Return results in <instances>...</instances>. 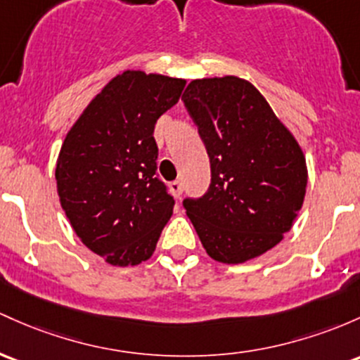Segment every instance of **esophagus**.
<instances>
[{"label":"esophagus","instance_id":"esophagus-1","mask_svg":"<svg viewBox=\"0 0 360 360\" xmlns=\"http://www.w3.org/2000/svg\"><path fill=\"white\" fill-rule=\"evenodd\" d=\"M169 191L172 193L174 198H181V195H183V183H181V181H172V183L169 184Z\"/></svg>","mask_w":360,"mask_h":360}]
</instances>
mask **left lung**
<instances>
[{
	"label": "left lung",
	"instance_id": "8db88e82",
	"mask_svg": "<svg viewBox=\"0 0 360 360\" xmlns=\"http://www.w3.org/2000/svg\"><path fill=\"white\" fill-rule=\"evenodd\" d=\"M210 157L212 183L183 201L208 256L238 264L290 231L307 186L306 159L255 85L239 77L193 80L183 94Z\"/></svg>",
	"mask_w": 360,
	"mask_h": 360
}]
</instances>
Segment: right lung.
Returning a JSON list of instances; mask_svg holds the SVG:
<instances>
[{"label": "right lung", "instance_id": "right-lung-1", "mask_svg": "<svg viewBox=\"0 0 360 360\" xmlns=\"http://www.w3.org/2000/svg\"><path fill=\"white\" fill-rule=\"evenodd\" d=\"M186 80L126 70L82 112L56 164L61 207L82 243L114 266L147 262L174 198L157 176L153 129Z\"/></svg>", "mask_w": 360, "mask_h": 360}]
</instances>
